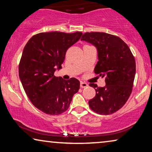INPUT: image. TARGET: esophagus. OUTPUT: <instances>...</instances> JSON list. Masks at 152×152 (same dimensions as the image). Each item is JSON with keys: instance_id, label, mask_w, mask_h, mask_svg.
<instances>
[{"instance_id": "obj_1", "label": "esophagus", "mask_w": 152, "mask_h": 152, "mask_svg": "<svg viewBox=\"0 0 152 152\" xmlns=\"http://www.w3.org/2000/svg\"><path fill=\"white\" fill-rule=\"evenodd\" d=\"M88 84L87 83L83 82V81H81V83H80V87H81V88H83L88 87Z\"/></svg>"}]
</instances>
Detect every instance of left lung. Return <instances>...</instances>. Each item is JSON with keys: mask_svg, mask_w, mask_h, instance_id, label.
Instances as JSON below:
<instances>
[{"mask_svg": "<svg viewBox=\"0 0 152 152\" xmlns=\"http://www.w3.org/2000/svg\"><path fill=\"white\" fill-rule=\"evenodd\" d=\"M96 46L98 61L94 73L104 77L106 86L90 83L96 96L88 102L90 109L100 115L115 113L124 105L132 91L136 63L130 48L120 37L105 32H86L81 37Z\"/></svg>", "mask_w": 152, "mask_h": 152, "instance_id": "obj_1", "label": "left lung"}]
</instances>
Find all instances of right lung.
<instances>
[{
	"label": "right lung",
	"instance_id": "1",
	"mask_svg": "<svg viewBox=\"0 0 152 152\" xmlns=\"http://www.w3.org/2000/svg\"><path fill=\"white\" fill-rule=\"evenodd\" d=\"M82 32H41L25 45L19 64V76L26 94L33 105L49 115H60L69 109L80 82L54 75L62 68L68 49Z\"/></svg>",
	"mask_w": 152,
	"mask_h": 152
}]
</instances>
